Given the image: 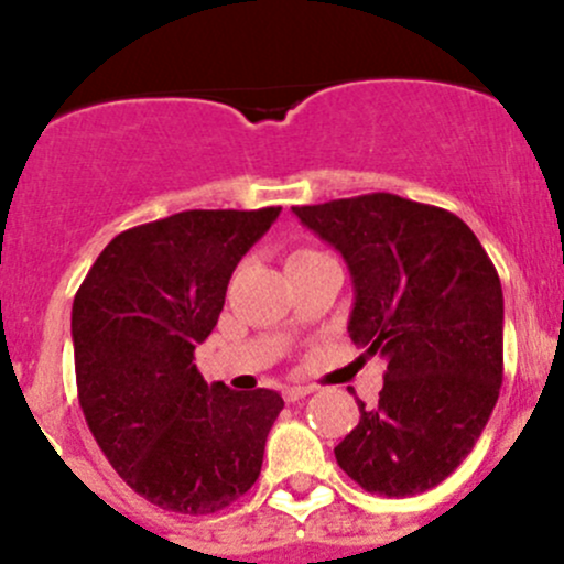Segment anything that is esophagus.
I'll return each mask as SVG.
<instances>
[{
  "label": "esophagus",
  "mask_w": 564,
  "mask_h": 564,
  "mask_svg": "<svg viewBox=\"0 0 564 564\" xmlns=\"http://www.w3.org/2000/svg\"><path fill=\"white\" fill-rule=\"evenodd\" d=\"M311 392H314V388H308V384H292V388L283 390V398L294 403V401H300V398L311 395Z\"/></svg>",
  "instance_id": "34e87169"
}]
</instances>
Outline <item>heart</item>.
<instances>
[{"label": "heart", "mask_w": 564, "mask_h": 564, "mask_svg": "<svg viewBox=\"0 0 564 564\" xmlns=\"http://www.w3.org/2000/svg\"><path fill=\"white\" fill-rule=\"evenodd\" d=\"M318 250H311V248H300V250H294L292 253V259L289 261H303V259H311V256H316Z\"/></svg>", "instance_id": "heart-1"}]
</instances>
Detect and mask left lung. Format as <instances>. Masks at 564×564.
I'll return each instance as SVG.
<instances>
[{"label":"left lung","mask_w":564,"mask_h":564,"mask_svg":"<svg viewBox=\"0 0 564 564\" xmlns=\"http://www.w3.org/2000/svg\"><path fill=\"white\" fill-rule=\"evenodd\" d=\"M292 209L349 264V338L388 360L379 401L357 398L360 423L335 460L379 497L440 486L480 440L502 388L497 267L458 215L395 193Z\"/></svg>","instance_id":"8db88e82"}]
</instances>
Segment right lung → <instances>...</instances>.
Masks as SVG:
<instances>
[{"label": "right lung", "instance_id": "1", "mask_svg": "<svg viewBox=\"0 0 564 564\" xmlns=\"http://www.w3.org/2000/svg\"><path fill=\"white\" fill-rule=\"evenodd\" d=\"M281 207L185 209L113 237L73 300L78 403L117 475L172 513L229 508L256 482L283 398L207 384L196 344Z\"/></svg>", "mask_w": 564, "mask_h": 564}]
</instances>
